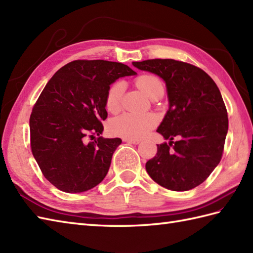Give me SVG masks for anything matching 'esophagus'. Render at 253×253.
I'll use <instances>...</instances> for the list:
<instances>
[{
	"instance_id": "esophagus-1",
	"label": "esophagus",
	"mask_w": 253,
	"mask_h": 253,
	"mask_svg": "<svg viewBox=\"0 0 253 253\" xmlns=\"http://www.w3.org/2000/svg\"><path fill=\"white\" fill-rule=\"evenodd\" d=\"M123 141L128 142V143H132V144H138L139 142H140V140H139V139H127V138H124Z\"/></svg>"
}]
</instances>
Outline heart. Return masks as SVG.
Returning a JSON list of instances; mask_svg holds the SVG:
<instances>
[{
  "label": "heart",
  "instance_id": "1",
  "mask_svg": "<svg viewBox=\"0 0 253 253\" xmlns=\"http://www.w3.org/2000/svg\"><path fill=\"white\" fill-rule=\"evenodd\" d=\"M136 85L142 92L149 96L159 85H162L161 80L153 75H142L136 80ZM124 84L120 82L114 83L107 90L105 96V107L112 114L122 110ZM158 124V118L152 114H132L125 113L110 122L112 133L122 138L139 139L147 135Z\"/></svg>",
  "mask_w": 253,
  "mask_h": 253
}]
</instances>
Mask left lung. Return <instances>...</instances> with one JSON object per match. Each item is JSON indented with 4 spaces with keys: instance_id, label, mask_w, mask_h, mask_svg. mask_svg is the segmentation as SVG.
Returning <instances> with one entry per match:
<instances>
[{
    "instance_id": "obj_1",
    "label": "left lung",
    "mask_w": 253,
    "mask_h": 253,
    "mask_svg": "<svg viewBox=\"0 0 253 253\" xmlns=\"http://www.w3.org/2000/svg\"><path fill=\"white\" fill-rule=\"evenodd\" d=\"M132 65L162 78L169 102L158 128L169 142L158 144L157 155L146 163L148 174L166 189L190 190L202 184L222 159L228 130L222 94L214 80L191 64L154 58Z\"/></svg>"
}]
</instances>
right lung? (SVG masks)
Masks as SVG:
<instances>
[{
	"label": "right lung",
	"instance_id": "right-lung-1",
	"mask_svg": "<svg viewBox=\"0 0 253 253\" xmlns=\"http://www.w3.org/2000/svg\"><path fill=\"white\" fill-rule=\"evenodd\" d=\"M131 75L136 72L122 63L77 60L58 69L42 90L30 115V146L42 174L57 189L83 192L104 179L122 142L100 137L105 96L111 84ZM87 136L95 140L87 144Z\"/></svg>",
	"mask_w": 253,
	"mask_h": 253
}]
</instances>
